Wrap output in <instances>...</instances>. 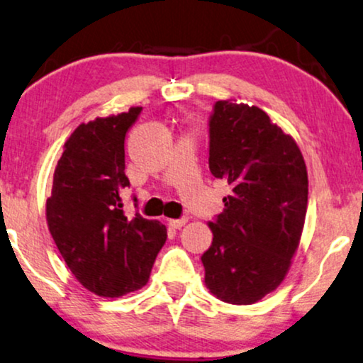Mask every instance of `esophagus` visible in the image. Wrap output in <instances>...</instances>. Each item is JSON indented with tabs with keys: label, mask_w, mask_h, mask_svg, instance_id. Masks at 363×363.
<instances>
[{
	"label": "esophagus",
	"mask_w": 363,
	"mask_h": 363,
	"mask_svg": "<svg viewBox=\"0 0 363 363\" xmlns=\"http://www.w3.org/2000/svg\"><path fill=\"white\" fill-rule=\"evenodd\" d=\"M186 223V218H178V220H168V225H170L172 228H175V230H178V228H182L183 225Z\"/></svg>",
	"instance_id": "obj_1"
}]
</instances>
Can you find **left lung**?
<instances>
[{"mask_svg":"<svg viewBox=\"0 0 363 363\" xmlns=\"http://www.w3.org/2000/svg\"><path fill=\"white\" fill-rule=\"evenodd\" d=\"M210 172L232 186L208 227L205 285L233 305H252L289 274L302 237L308 177L298 145L258 106L216 101L210 118Z\"/></svg>","mask_w":363,"mask_h":363,"instance_id":"left-lung-1","label":"left lung"}]
</instances>
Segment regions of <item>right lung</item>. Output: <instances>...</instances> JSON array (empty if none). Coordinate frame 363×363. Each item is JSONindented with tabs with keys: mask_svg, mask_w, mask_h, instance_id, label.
<instances>
[{
	"mask_svg": "<svg viewBox=\"0 0 363 363\" xmlns=\"http://www.w3.org/2000/svg\"><path fill=\"white\" fill-rule=\"evenodd\" d=\"M141 106L82 123L65 141L46 200V222L56 247L79 284L118 298L147 285L167 227L123 213L125 135ZM136 200V199H135Z\"/></svg>",
	"mask_w": 363,
	"mask_h": 363,
	"instance_id": "add662e5",
	"label": "right lung"
}]
</instances>
